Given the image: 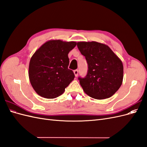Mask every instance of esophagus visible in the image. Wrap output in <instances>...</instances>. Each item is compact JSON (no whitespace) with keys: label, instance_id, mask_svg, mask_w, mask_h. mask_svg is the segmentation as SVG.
<instances>
[{"label":"esophagus","instance_id":"1","mask_svg":"<svg viewBox=\"0 0 147 147\" xmlns=\"http://www.w3.org/2000/svg\"><path fill=\"white\" fill-rule=\"evenodd\" d=\"M74 74H75V77H77V76H78V70L77 69L75 70L74 71Z\"/></svg>","mask_w":147,"mask_h":147}]
</instances>
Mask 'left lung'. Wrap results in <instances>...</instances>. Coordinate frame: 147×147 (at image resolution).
Masks as SVG:
<instances>
[{"instance_id":"obj_1","label":"left lung","mask_w":147,"mask_h":147,"mask_svg":"<svg viewBox=\"0 0 147 147\" xmlns=\"http://www.w3.org/2000/svg\"><path fill=\"white\" fill-rule=\"evenodd\" d=\"M77 47L85 57L88 66L86 77H78L84 92L96 99L112 96L123 82L121 61L109 47L103 43L80 42Z\"/></svg>"}]
</instances>
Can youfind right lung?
<instances>
[{
    "label": "right lung",
    "mask_w": 147,
    "mask_h": 147,
    "mask_svg": "<svg viewBox=\"0 0 147 147\" xmlns=\"http://www.w3.org/2000/svg\"><path fill=\"white\" fill-rule=\"evenodd\" d=\"M75 42L52 40L47 42L30 58L29 77L37 94L47 99L61 96L75 78L68 69V54L76 46Z\"/></svg>",
    "instance_id": "right-lung-1"
}]
</instances>
